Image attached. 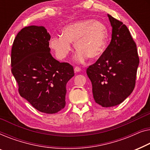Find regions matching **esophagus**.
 <instances>
[{"instance_id": "obj_1", "label": "esophagus", "mask_w": 150, "mask_h": 150, "mask_svg": "<svg viewBox=\"0 0 150 150\" xmlns=\"http://www.w3.org/2000/svg\"><path fill=\"white\" fill-rule=\"evenodd\" d=\"M74 71H75V72H80V71H81V69H80L79 67H75Z\"/></svg>"}]
</instances>
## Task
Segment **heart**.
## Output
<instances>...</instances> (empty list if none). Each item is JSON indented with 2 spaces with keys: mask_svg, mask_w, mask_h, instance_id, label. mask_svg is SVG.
<instances>
[{
  "mask_svg": "<svg viewBox=\"0 0 150 150\" xmlns=\"http://www.w3.org/2000/svg\"><path fill=\"white\" fill-rule=\"evenodd\" d=\"M109 32L104 23L99 20L86 19L73 22L64 26L62 35L50 39V47L60 60L68 56L72 50V44L77 50L75 60L83 63L90 58L96 60L102 56L106 49Z\"/></svg>",
  "mask_w": 150,
  "mask_h": 150,
  "instance_id": "1",
  "label": "heart"
}]
</instances>
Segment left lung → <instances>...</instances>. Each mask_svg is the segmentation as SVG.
<instances>
[{"instance_id":"1","label":"left lung","mask_w":150,"mask_h":150,"mask_svg":"<svg viewBox=\"0 0 150 150\" xmlns=\"http://www.w3.org/2000/svg\"><path fill=\"white\" fill-rule=\"evenodd\" d=\"M112 27L111 41L86 73L94 100L103 107L123 102L133 91L139 64L136 43L125 24L107 14Z\"/></svg>"}]
</instances>
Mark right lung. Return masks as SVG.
Returning <instances> with one entry per match:
<instances>
[{
    "mask_svg": "<svg viewBox=\"0 0 150 150\" xmlns=\"http://www.w3.org/2000/svg\"><path fill=\"white\" fill-rule=\"evenodd\" d=\"M50 38L44 26L22 28L13 43L11 62L20 96L38 111L52 114L66 105L67 83L74 71L52 56Z\"/></svg>",
    "mask_w": 150,
    "mask_h": 150,
    "instance_id": "add662e5",
    "label": "right lung"
}]
</instances>
